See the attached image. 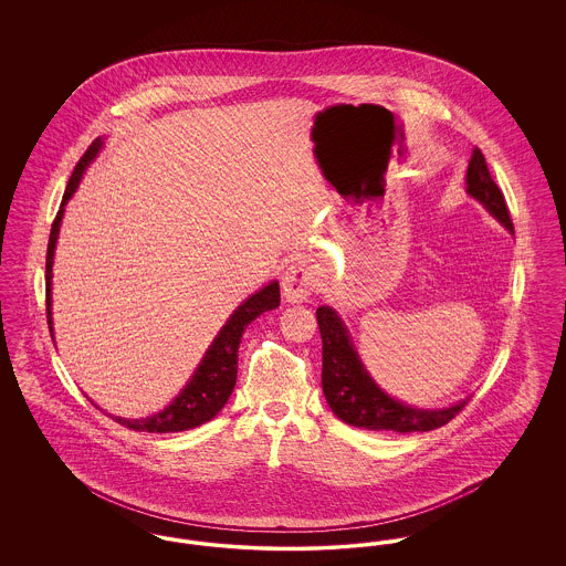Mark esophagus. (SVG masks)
<instances>
[{
	"label": "esophagus",
	"mask_w": 566,
	"mask_h": 566,
	"mask_svg": "<svg viewBox=\"0 0 566 566\" xmlns=\"http://www.w3.org/2000/svg\"><path fill=\"white\" fill-rule=\"evenodd\" d=\"M316 282H318L316 270L307 261H296L286 270L284 277H282L284 298L291 301V303L305 301L307 296L314 293Z\"/></svg>",
	"instance_id": "obj_1"
}]
</instances>
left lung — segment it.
<instances>
[{"label":"left lung","mask_w":566,"mask_h":566,"mask_svg":"<svg viewBox=\"0 0 566 566\" xmlns=\"http://www.w3.org/2000/svg\"><path fill=\"white\" fill-rule=\"evenodd\" d=\"M467 192L478 199L510 233L512 216L505 197L490 176L484 155L473 150L467 167ZM323 337V390L333 413L350 427L367 431L424 432L448 424L469 399L443 409H418L388 397L358 358L350 342V333L335 310L323 305L316 310Z\"/></svg>","instance_id":"obj_1"}]
</instances>
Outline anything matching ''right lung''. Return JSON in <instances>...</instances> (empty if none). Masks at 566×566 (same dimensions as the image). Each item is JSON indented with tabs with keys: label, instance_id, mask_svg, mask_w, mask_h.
Instances as JSON below:
<instances>
[{
	"label": "right lung",
	"instance_id": "1",
	"mask_svg": "<svg viewBox=\"0 0 566 566\" xmlns=\"http://www.w3.org/2000/svg\"><path fill=\"white\" fill-rule=\"evenodd\" d=\"M102 137H97L88 150L82 155L81 161L74 167L72 178L63 192L61 208L54 216L49 238V250H46V318L49 328L53 335V298H51V280H53L54 245L59 238L61 218L65 212V203L72 199V195L81 185L82 174L93 161L102 148ZM280 305V284L270 282L265 289H261L256 295L248 296L242 305L231 314V318L218 331L212 346L203 354L197 371L192 374L189 384L180 390V395L167 405L159 413H153L148 418L139 420H127L120 416H109L118 424L139 432H180L195 429L208 420H212L216 413L224 407L227 399L231 397L238 379V350L242 344L245 326L256 321L263 312L275 310Z\"/></svg>",
	"mask_w": 566,
	"mask_h": 566
}]
</instances>
